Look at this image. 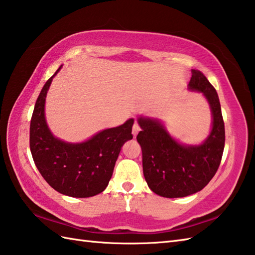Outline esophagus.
<instances>
[{"mask_svg":"<svg viewBox=\"0 0 255 255\" xmlns=\"http://www.w3.org/2000/svg\"><path fill=\"white\" fill-rule=\"evenodd\" d=\"M139 131H140V127H139V125H138L137 123H134V124H133V126H132V134H133V137H134V138H136V136H137Z\"/></svg>","mask_w":255,"mask_h":255,"instance_id":"1","label":"esophagus"}]
</instances>
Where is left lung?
Wrapping results in <instances>:
<instances>
[{
  "label": "left lung",
  "mask_w": 255,
  "mask_h": 255,
  "mask_svg": "<svg viewBox=\"0 0 255 255\" xmlns=\"http://www.w3.org/2000/svg\"><path fill=\"white\" fill-rule=\"evenodd\" d=\"M188 90L203 93L213 117L211 130L200 144L178 142L159 119L138 118L143 175L151 191L162 197H185L202 191L217 172L224 153L225 124L217 92L198 70H192Z\"/></svg>",
  "instance_id": "left-lung-1"
}]
</instances>
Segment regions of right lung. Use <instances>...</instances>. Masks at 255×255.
Instances as JSON below:
<instances>
[{"mask_svg":"<svg viewBox=\"0 0 255 255\" xmlns=\"http://www.w3.org/2000/svg\"><path fill=\"white\" fill-rule=\"evenodd\" d=\"M61 67L47 81L36 101L30 121V152L38 171L53 189L71 197H92L107 187L122 147L132 139L133 118L83 142H66L53 136L46 122L45 103Z\"/></svg>","mask_w":255,"mask_h":255,"instance_id":"add662e5","label":"right lung"}]
</instances>
